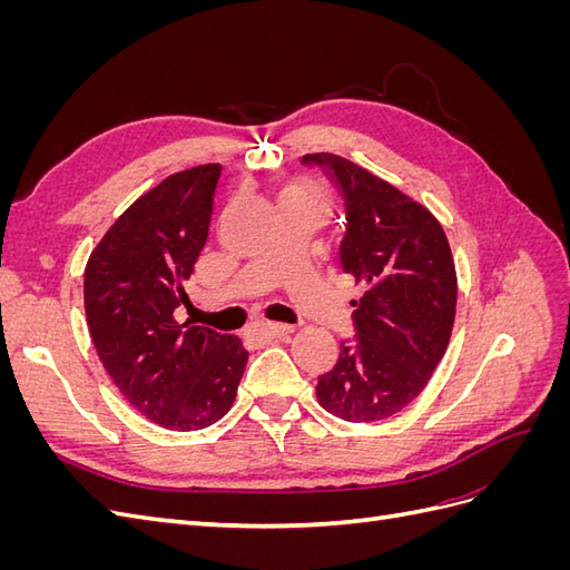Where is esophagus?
Instances as JSON below:
<instances>
[{
	"label": "esophagus",
	"mask_w": 570,
	"mask_h": 570,
	"mask_svg": "<svg viewBox=\"0 0 570 570\" xmlns=\"http://www.w3.org/2000/svg\"><path fill=\"white\" fill-rule=\"evenodd\" d=\"M256 333L262 340H281V337H287L295 333V327L285 325V323H262L256 327Z\"/></svg>",
	"instance_id": "obj_1"
}]
</instances>
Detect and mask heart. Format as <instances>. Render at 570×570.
<instances>
[{"label":"heart","instance_id":"obj_1","mask_svg":"<svg viewBox=\"0 0 570 570\" xmlns=\"http://www.w3.org/2000/svg\"><path fill=\"white\" fill-rule=\"evenodd\" d=\"M285 202H314V204L325 206V193L312 180H297L283 189L281 204H285Z\"/></svg>","mask_w":570,"mask_h":570}]
</instances>
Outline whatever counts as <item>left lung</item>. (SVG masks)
I'll return each mask as SVG.
<instances>
[{
  "mask_svg": "<svg viewBox=\"0 0 570 570\" xmlns=\"http://www.w3.org/2000/svg\"><path fill=\"white\" fill-rule=\"evenodd\" d=\"M344 197V273L364 285L354 299L356 337L318 377V404L352 423L409 406L446 352L456 316V268L440 220L402 189L337 154H304Z\"/></svg>",
  "mask_w": 570,
  "mask_h": 570,
  "instance_id": "left-lung-1",
  "label": "left lung"
}]
</instances>
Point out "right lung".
Here are the masks:
<instances>
[{
	"label": "right lung",
	"mask_w": 570,
	"mask_h": 570,
	"mask_svg": "<svg viewBox=\"0 0 570 570\" xmlns=\"http://www.w3.org/2000/svg\"><path fill=\"white\" fill-rule=\"evenodd\" d=\"M218 164L168 176L116 218L85 266V316L101 366L130 406L168 430L230 411L247 356L237 335L176 321L206 245Z\"/></svg>",
	"instance_id": "1"
}]
</instances>
